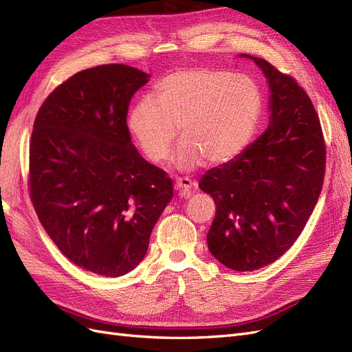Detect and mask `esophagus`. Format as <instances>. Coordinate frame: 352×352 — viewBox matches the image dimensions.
<instances>
[{
  "label": "esophagus",
  "instance_id": "esophagus-1",
  "mask_svg": "<svg viewBox=\"0 0 352 352\" xmlns=\"http://www.w3.org/2000/svg\"><path fill=\"white\" fill-rule=\"evenodd\" d=\"M176 189H179V197L180 198H189L190 194H192V190L197 189V182L195 180H190L189 177H177L176 179V184H175Z\"/></svg>",
  "mask_w": 352,
  "mask_h": 352
}]
</instances>
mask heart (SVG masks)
I'll use <instances>...</instances> for the list:
<instances>
[{
	"mask_svg": "<svg viewBox=\"0 0 352 352\" xmlns=\"http://www.w3.org/2000/svg\"><path fill=\"white\" fill-rule=\"evenodd\" d=\"M263 113L257 82L245 74L197 67L162 79L155 98L138 101L129 127L144 154L163 163L180 127L182 144L175 157L180 168L226 163L248 145Z\"/></svg>",
	"mask_w": 352,
	"mask_h": 352,
	"instance_id": "heart-1",
	"label": "heart"
}]
</instances>
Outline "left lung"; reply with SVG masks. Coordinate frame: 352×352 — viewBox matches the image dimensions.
I'll list each match as a JSON object with an SVG mask.
<instances>
[{
  "mask_svg": "<svg viewBox=\"0 0 352 352\" xmlns=\"http://www.w3.org/2000/svg\"><path fill=\"white\" fill-rule=\"evenodd\" d=\"M245 57L269 80V127L235 160L199 180L216 204L208 250L236 272L261 269L292 247L320 197L326 172L323 131L310 97L269 61Z\"/></svg>",
  "mask_w": 352,
  "mask_h": 352,
  "instance_id": "left-lung-1",
  "label": "left lung"
}]
</instances>
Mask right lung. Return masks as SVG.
Masks as SVG:
<instances>
[{"mask_svg":"<svg viewBox=\"0 0 352 352\" xmlns=\"http://www.w3.org/2000/svg\"><path fill=\"white\" fill-rule=\"evenodd\" d=\"M148 74L102 65L73 74L42 102L29 142V195L58 250L79 267L117 278L145 257L173 198L164 170L141 157L126 123Z\"/></svg>","mask_w":352,"mask_h":352,"instance_id":"obj_1","label":"right lung"}]
</instances>
